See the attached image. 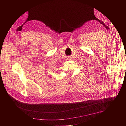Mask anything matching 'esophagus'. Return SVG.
Segmentation results:
<instances>
[{
  "label": "esophagus",
  "mask_w": 126,
  "mask_h": 126,
  "mask_svg": "<svg viewBox=\"0 0 126 126\" xmlns=\"http://www.w3.org/2000/svg\"><path fill=\"white\" fill-rule=\"evenodd\" d=\"M68 59H70V58H68Z\"/></svg>",
  "instance_id": "1"
}]
</instances>
